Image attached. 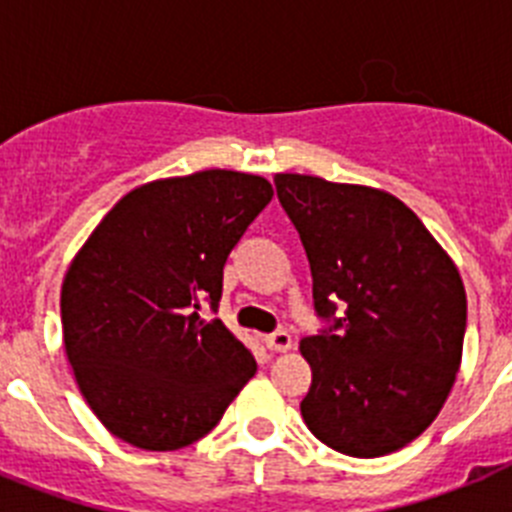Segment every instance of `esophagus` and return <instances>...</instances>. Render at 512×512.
<instances>
[{"instance_id":"obj_1","label":"esophagus","mask_w":512,"mask_h":512,"mask_svg":"<svg viewBox=\"0 0 512 512\" xmlns=\"http://www.w3.org/2000/svg\"><path fill=\"white\" fill-rule=\"evenodd\" d=\"M264 343L269 351H289L292 348V336H289L287 330H277V333L264 336Z\"/></svg>"}]
</instances>
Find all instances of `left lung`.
I'll list each match as a JSON object with an SVG mask.
<instances>
[{
    "label": "left lung",
    "mask_w": 512,
    "mask_h": 512,
    "mask_svg": "<svg viewBox=\"0 0 512 512\" xmlns=\"http://www.w3.org/2000/svg\"><path fill=\"white\" fill-rule=\"evenodd\" d=\"M312 271L320 318L300 341L312 384L300 402L312 436L356 459L392 454L441 413L461 366L467 292L459 269L395 194L320 176L277 174Z\"/></svg>",
    "instance_id": "8db88e82"
}]
</instances>
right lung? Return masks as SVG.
I'll return each mask as SVG.
<instances>
[{"label": "right lung", "mask_w": 512, "mask_h": 512, "mask_svg": "<svg viewBox=\"0 0 512 512\" xmlns=\"http://www.w3.org/2000/svg\"><path fill=\"white\" fill-rule=\"evenodd\" d=\"M271 184L207 169L140 184L66 269L63 348L99 423L135 449L176 451L215 428L256 359L220 320L223 266Z\"/></svg>", "instance_id": "obj_1"}]
</instances>
